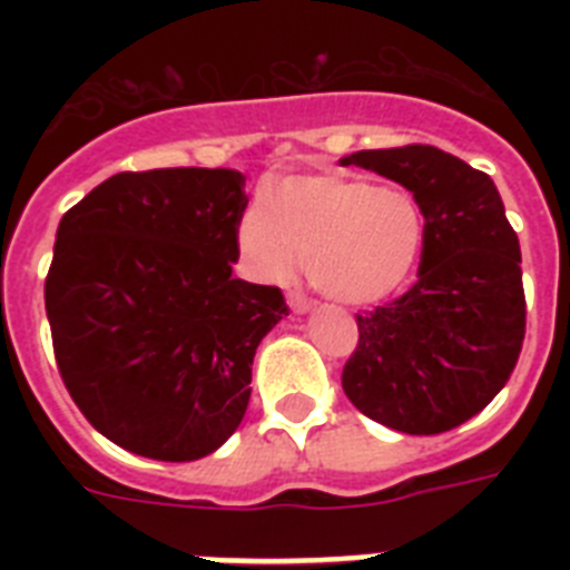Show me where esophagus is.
Instances as JSON below:
<instances>
[{
  "instance_id": "34e87169",
  "label": "esophagus",
  "mask_w": 570,
  "mask_h": 570,
  "mask_svg": "<svg viewBox=\"0 0 570 570\" xmlns=\"http://www.w3.org/2000/svg\"><path fill=\"white\" fill-rule=\"evenodd\" d=\"M288 305H291V311H294V314H308V311L316 308V302L308 299L305 294H299V291H291Z\"/></svg>"
}]
</instances>
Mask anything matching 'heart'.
Returning a JSON list of instances; mask_svg holds the SVG:
<instances>
[{"label": "heart", "mask_w": 570, "mask_h": 570, "mask_svg": "<svg viewBox=\"0 0 570 570\" xmlns=\"http://www.w3.org/2000/svg\"><path fill=\"white\" fill-rule=\"evenodd\" d=\"M236 236L259 274L288 279L305 256L316 291L367 305L411 276L425 219L400 188H376L351 174H308L271 185L268 205H250Z\"/></svg>", "instance_id": "b5f03b06"}]
</instances>
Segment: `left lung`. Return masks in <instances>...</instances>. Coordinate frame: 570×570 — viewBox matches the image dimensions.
Returning <instances> with one entry per match:
<instances>
[{
  "instance_id": "left-lung-1",
  "label": "left lung",
  "mask_w": 570,
  "mask_h": 570,
  "mask_svg": "<svg viewBox=\"0 0 570 570\" xmlns=\"http://www.w3.org/2000/svg\"><path fill=\"white\" fill-rule=\"evenodd\" d=\"M340 165L374 170L414 194L425 216L420 279L356 314L360 342L342 391L402 434H442L505 387L525 340L520 239L493 179L434 145L356 150Z\"/></svg>"
}]
</instances>
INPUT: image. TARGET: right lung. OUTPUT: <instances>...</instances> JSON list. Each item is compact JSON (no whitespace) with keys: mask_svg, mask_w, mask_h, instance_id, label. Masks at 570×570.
Returning a JSON list of instances; mask_svg holds the SVG:
<instances>
[{"mask_svg":"<svg viewBox=\"0 0 570 570\" xmlns=\"http://www.w3.org/2000/svg\"><path fill=\"white\" fill-rule=\"evenodd\" d=\"M245 176L116 174L62 216L45 311L59 374L99 434L130 454H214L250 400L262 336L288 305L236 279Z\"/></svg>","mask_w":570,"mask_h":570,"instance_id":"obj_1","label":"right lung"}]
</instances>
